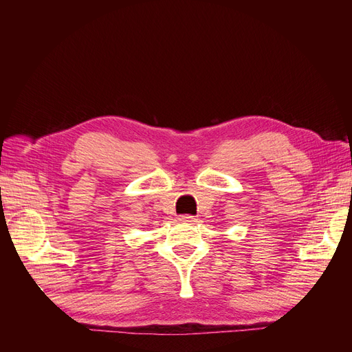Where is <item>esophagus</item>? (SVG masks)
Here are the masks:
<instances>
[{
	"label": "esophagus",
	"mask_w": 352,
	"mask_h": 352,
	"mask_svg": "<svg viewBox=\"0 0 352 352\" xmlns=\"http://www.w3.org/2000/svg\"><path fill=\"white\" fill-rule=\"evenodd\" d=\"M179 221H182V223H195L197 219L194 216L184 214V216H179Z\"/></svg>",
	"instance_id": "obj_1"
}]
</instances>
